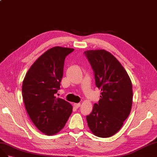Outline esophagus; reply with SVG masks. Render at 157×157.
<instances>
[{"mask_svg":"<svg viewBox=\"0 0 157 157\" xmlns=\"http://www.w3.org/2000/svg\"><path fill=\"white\" fill-rule=\"evenodd\" d=\"M80 106H81V103H74V106L76 109H78Z\"/></svg>","mask_w":157,"mask_h":157,"instance_id":"obj_1","label":"esophagus"}]
</instances>
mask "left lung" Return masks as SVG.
<instances>
[{
	"label": "left lung",
	"mask_w": 157,
	"mask_h": 157,
	"mask_svg": "<svg viewBox=\"0 0 157 157\" xmlns=\"http://www.w3.org/2000/svg\"><path fill=\"white\" fill-rule=\"evenodd\" d=\"M93 70L96 87L101 89V98L86 116L88 126L99 137L114 136L130 113L133 91L128 73L119 61L105 50L84 52Z\"/></svg>",
	"instance_id": "8db88e82"
}]
</instances>
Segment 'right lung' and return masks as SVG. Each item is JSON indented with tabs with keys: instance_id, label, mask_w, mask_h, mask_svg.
I'll use <instances>...</instances> for the list:
<instances>
[{
	"instance_id": "obj_1",
	"label": "right lung",
	"mask_w": 157,
	"mask_h": 157,
	"mask_svg": "<svg viewBox=\"0 0 157 157\" xmlns=\"http://www.w3.org/2000/svg\"><path fill=\"white\" fill-rule=\"evenodd\" d=\"M74 51L50 48L31 66L22 84L27 113L39 130L48 136L59 132L72 113V106L56 94L60 88L66 57Z\"/></svg>"
}]
</instances>
